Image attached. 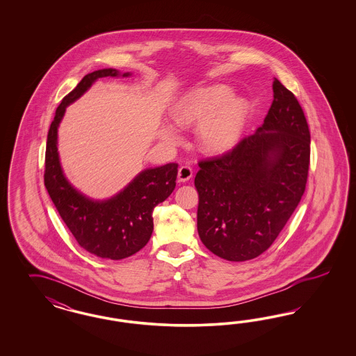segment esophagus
I'll return each mask as SVG.
<instances>
[{
  "label": "esophagus",
  "instance_id": "34e87169",
  "mask_svg": "<svg viewBox=\"0 0 356 356\" xmlns=\"http://www.w3.org/2000/svg\"><path fill=\"white\" fill-rule=\"evenodd\" d=\"M193 176V171L189 165H181L179 168V173H177V177H179V181L181 183H186L188 180H191Z\"/></svg>",
  "mask_w": 356,
  "mask_h": 356
}]
</instances>
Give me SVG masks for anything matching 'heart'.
<instances>
[{"label": "heart", "mask_w": 356, "mask_h": 356, "mask_svg": "<svg viewBox=\"0 0 356 356\" xmlns=\"http://www.w3.org/2000/svg\"><path fill=\"white\" fill-rule=\"evenodd\" d=\"M249 116L245 97L234 95L227 85L216 83L194 88L173 107V118L181 125H198V142L209 152H226L241 138ZM163 138L179 140L173 125L163 128Z\"/></svg>", "instance_id": "obj_1"}]
</instances>
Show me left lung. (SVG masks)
<instances>
[{
    "instance_id": "left-lung-1",
    "label": "left lung",
    "mask_w": 356,
    "mask_h": 356,
    "mask_svg": "<svg viewBox=\"0 0 356 356\" xmlns=\"http://www.w3.org/2000/svg\"><path fill=\"white\" fill-rule=\"evenodd\" d=\"M264 124L222 156L200 162L197 229L227 261L256 259L280 235L305 191L311 134L291 91L273 82Z\"/></svg>"
}]
</instances>
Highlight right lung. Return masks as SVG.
I'll list each match as a JSON object with an SVG mask.
<instances>
[{
	"label": "right lung",
	"instance_id": "right-lung-1",
	"mask_svg": "<svg viewBox=\"0 0 356 356\" xmlns=\"http://www.w3.org/2000/svg\"><path fill=\"white\" fill-rule=\"evenodd\" d=\"M130 76L129 72L121 73L109 67L83 76L56 109L47 138L45 188L78 244L100 259H127L143 248L154 229V207L165 201L176 186V163L142 170L125 188L104 200L82 193L65 176L58 154V128L66 107L88 91L99 78Z\"/></svg>",
	"mask_w": 356,
	"mask_h": 356
}]
</instances>
